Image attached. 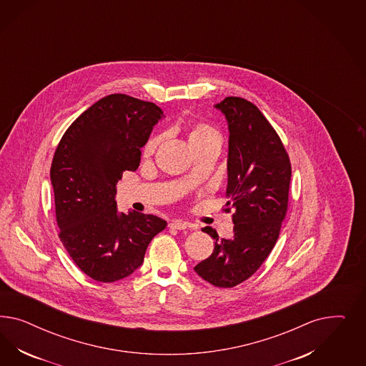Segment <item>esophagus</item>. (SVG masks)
<instances>
[{
    "instance_id": "esophagus-1",
    "label": "esophagus",
    "mask_w": 366,
    "mask_h": 366,
    "mask_svg": "<svg viewBox=\"0 0 366 366\" xmlns=\"http://www.w3.org/2000/svg\"><path fill=\"white\" fill-rule=\"evenodd\" d=\"M169 227L173 228V229H187V228H189V224L188 222H181V220H174V222L169 224Z\"/></svg>"
}]
</instances>
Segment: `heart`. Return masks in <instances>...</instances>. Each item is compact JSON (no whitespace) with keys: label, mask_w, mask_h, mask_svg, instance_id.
<instances>
[{"label":"heart","mask_w":366,"mask_h":366,"mask_svg":"<svg viewBox=\"0 0 366 366\" xmlns=\"http://www.w3.org/2000/svg\"><path fill=\"white\" fill-rule=\"evenodd\" d=\"M188 142L192 150H196L201 146L212 144V142H222V134L208 123H193L188 129ZM159 137L150 138L144 147L146 155L153 154L155 147L159 144Z\"/></svg>","instance_id":"1"}]
</instances>
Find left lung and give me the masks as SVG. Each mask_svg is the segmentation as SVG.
Returning a JSON list of instances; mask_svg holds the SVG:
<instances>
[{
    "instance_id": "obj_1",
    "label": "left lung",
    "mask_w": 366,
    "mask_h": 366,
    "mask_svg": "<svg viewBox=\"0 0 366 366\" xmlns=\"http://www.w3.org/2000/svg\"><path fill=\"white\" fill-rule=\"evenodd\" d=\"M229 129L225 212L232 214L233 236L216 240L212 255L194 271L216 287L231 288L252 277L275 247L286 217L291 164L275 129L254 103L228 97L216 104Z\"/></svg>"
}]
</instances>
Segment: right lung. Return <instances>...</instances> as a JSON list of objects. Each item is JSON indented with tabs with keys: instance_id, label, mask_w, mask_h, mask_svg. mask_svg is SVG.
<instances>
[{
	"instance_id": "right-lung-1",
	"label": "right lung",
	"mask_w": 366,
	"mask_h": 366,
	"mask_svg": "<svg viewBox=\"0 0 366 366\" xmlns=\"http://www.w3.org/2000/svg\"><path fill=\"white\" fill-rule=\"evenodd\" d=\"M164 117L152 102L111 94L72 122L51 167L59 239L74 263L94 280L111 283L132 275L167 222L117 208V182L137 170L141 147Z\"/></svg>"
}]
</instances>
